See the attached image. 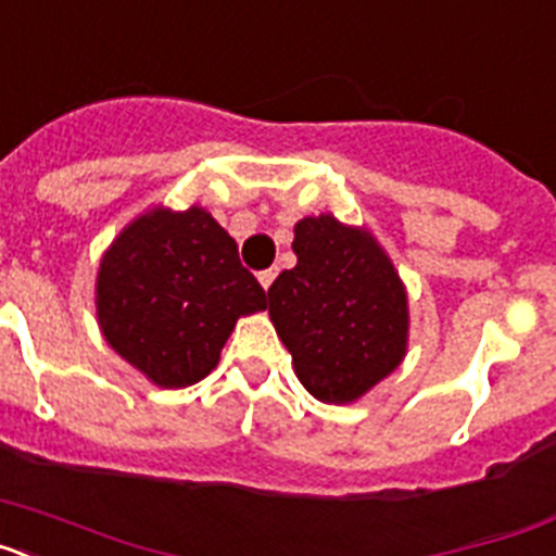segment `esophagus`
I'll return each mask as SVG.
<instances>
[{
  "mask_svg": "<svg viewBox=\"0 0 556 556\" xmlns=\"http://www.w3.org/2000/svg\"><path fill=\"white\" fill-rule=\"evenodd\" d=\"M275 275H278V269H275V267L262 269V273H258V283H262L264 289H269V287H273V281H275Z\"/></svg>",
  "mask_w": 556,
  "mask_h": 556,
  "instance_id": "esophagus-1",
  "label": "esophagus"
}]
</instances>
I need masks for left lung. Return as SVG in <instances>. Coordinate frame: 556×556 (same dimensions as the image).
<instances>
[{"label": "left lung", "mask_w": 556, "mask_h": 556, "mask_svg": "<svg viewBox=\"0 0 556 556\" xmlns=\"http://www.w3.org/2000/svg\"><path fill=\"white\" fill-rule=\"evenodd\" d=\"M298 264L269 287V317L301 384L348 404L390 376L406 353L404 283L367 230L331 214L294 225Z\"/></svg>", "instance_id": "8db88e82"}]
</instances>
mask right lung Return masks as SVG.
<instances>
[{"mask_svg":"<svg viewBox=\"0 0 556 556\" xmlns=\"http://www.w3.org/2000/svg\"><path fill=\"white\" fill-rule=\"evenodd\" d=\"M267 292L203 208H155L111 244L97 278V317L111 348L152 384H198L219 362L242 314Z\"/></svg>","mask_w":556,"mask_h":556,"instance_id":"obj_1","label":"right lung"}]
</instances>
